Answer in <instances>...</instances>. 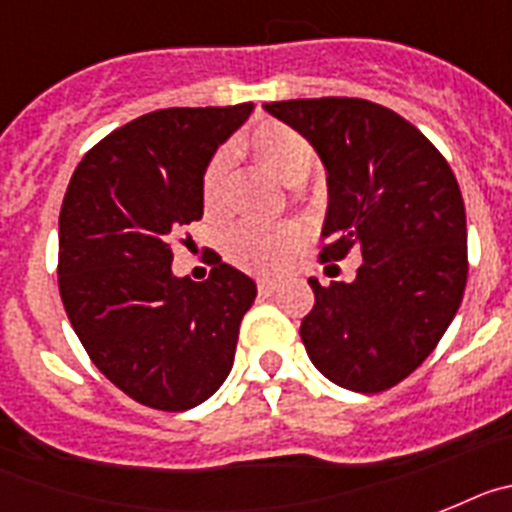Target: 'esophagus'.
I'll return each instance as SVG.
<instances>
[{
    "label": "esophagus",
    "mask_w": 512,
    "mask_h": 512,
    "mask_svg": "<svg viewBox=\"0 0 512 512\" xmlns=\"http://www.w3.org/2000/svg\"><path fill=\"white\" fill-rule=\"evenodd\" d=\"M257 291H260V296H273V293L278 291V283L260 281V283H257Z\"/></svg>",
    "instance_id": "esophagus-1"
}]
</instances>
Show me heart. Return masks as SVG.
<instances>
[{"label": "heart", "instance_id": "1", "mask_svg": "<svg viewBox=\"0 0 512 512\" xmlns=\"http://www.w3.org/2000/svg\"><path fill=\"white\" fill-rule=\"evenodd\" d=\"M242 151L286 185H299L314 167L317 151L304 133L278 121H260L242 136ZM231 154L213 151L201 175V206L208 219H221L229 208ZM304 244V229L293 221L262 224L242 221L226 234V255L239 268L257 275H273L286 268Z\"/></svg>", "mask_w": 512, "mask_h": 512}]
</instances>
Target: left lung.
<instances>
[{
	"mask_svg": "<svg viewBox=\"0 0 512 512\" xmlns=\"http://www.w3.org/2000/svg\"><path fill=\"white\" fill-rule=\"evenodd\" d=\"M304 133L327 167L319 260L361 250L353 283L309 278L301 322L311 363L350 391L376 394L435 350L464 299L466 213L443 154L410 121L361 97L265 105Z\"/></svg>",
	"mask_w": 512,
	"mask_h": 512,
	"instance_id": "8db88e82",
	"label": "left lung"
}]
</instances>
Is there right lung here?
<instances>
[{"label":"right lung","instance_id":"obj_1","mask_svg":"<svg viewBox=\"0 0 512 512\" xmlns=\"http://www.w3.org/2000/svg\"><path fill=\"white\" fill-rule=\"evenodd\" d=\"M252 102L146 113L92 146L59 213V291L90 361L151 410L206 402L234 363L255 281L211 255L195 283L172 273V242L203 216L201 175Z\"/></svg>","mask_w":512,"mask_h":512}]
</instances>
